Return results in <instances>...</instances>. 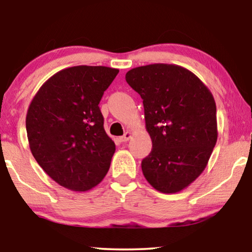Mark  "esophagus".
Returning a JSON list of instances; mask_svg holds the SVG:
<instances>
[{"instance_id": "34e87169", "label": "esophagus", "mask_w": 252, "mask_h": 252, "mask_svg": "<svg viewBox=\"0 0 252 252\" xmlns=\"http://www.w3.org/2000/svg\"><path fill=\"white\" fill-rule=\"evenodd\" d=\"M130 136H132V133L129 132V130H127V132L124 134L123 136H120L119 137V140L122 141V142H127V141H128L129 139H130Z\"/></svg>"}]
</instances>
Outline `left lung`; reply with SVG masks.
<instances>
[{
	"label": "left lung",
	"instance_id": "obj_1",
	"mask_svg": "<svg viewBox=\"0 0 252 252\" xmlns=\"http://www.w3.org/2000/svg\"><path fill=\"white\" fill-rule=\"evenodd\" d=\"M126 81L143 99L153 141L141 164L144 178L164 194L184 190L204 171L218 139L211 92L192 72L173 64L132 68Z\"/></svg>",
	"mask_w": 252,
	"mask_h": 252
}]
</instances>
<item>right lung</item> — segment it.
Returning a JSON list of instances; mask_svg holds the SVG:
<instances>
[{"mask_svg":"<svg viewBox=\"0 0 252 252\" xmlns=\"http://www.w3.org/2000/svg\"><path fill=\"white\" fill-rule=\"evenodd\" d=\"M118 72L87 65L64 68L31 102L26 115L31 151L62 187L89 190L108 173L116 144L105 133L98 104Z\"/></svg>","mask_w":252,"mask_h":252,"instance_id":"1","label":"right lung"}]
</instances>
